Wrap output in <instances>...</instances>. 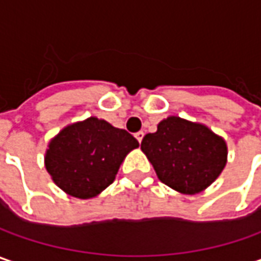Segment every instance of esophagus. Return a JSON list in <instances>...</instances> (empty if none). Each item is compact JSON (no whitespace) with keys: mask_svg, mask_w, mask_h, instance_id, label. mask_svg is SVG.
Returning <instances> with one entry per match:
<instances>
[{"mask_svg":"<svg viewBox=\"0 0 261 261\" xmlns=\"http://www.w3.org/2000/svg\"><path fill=\"white\" fill-rule=\"evenodd\" d=\"M135 138L138 139V142L141 144V142H142V138H144V132H138V134H135Z\"/></svg>","mask_w":261,"mask_h":261,"instance_id":"obj_1","label":"esophagus"}]
</instances>
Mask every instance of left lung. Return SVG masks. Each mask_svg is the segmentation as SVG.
Wrapping results in <instances>:
<instances>
[{
	"instance_id": "obj_1",
	"label": "left lung",
	"mask_w": 261,
	"mask_h": 261,
	"mask_svg": "<svg viewBox=\"0 0 261 261\" xmlns=\"http://www.w3.org/2000/svg\"><path fill=\"white\" fill-rule=\"evenodd\" d=\"M141 149L158 178L183 195L203 192L226 166L228 146L203 123L178 116L163 119L156 132L144 136Z\"/></svg>"
}]
</instances>
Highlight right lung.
Instances as JSON below:
<instances>
[{"label": "right lung", "mask_w": 261, "mask_h": 261, "mask_svg": "<svg viewBox=\"0 0 261 261\" xmlns=\"http://www.w3.org/2000/svg\"><path fill=\"white\" fill-rule=\"evenodd\" d=\"M138 146L125 129L91 116L65 126L50 139L46 171L66 195L91 199L115 181L126 155Z\"/></svg>", "instance_id": "1"}]
</instances>
